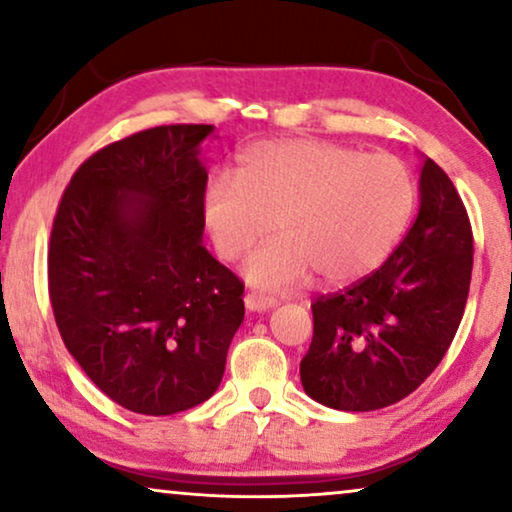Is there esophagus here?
<instances>
[{"label": "esophagus", "mask_w": 512, "mask_h": 512, "mask_svg": "<svg viewBox=\"0 0 512 512\" xmlns=\"http://www.w3.org/2000/svg\"><path fill=\"white\" fill-rule=\"evenodd\" d=\"M244 307H247L249 312H265L270 310V307H275V300L258 296V293H247V296H244Z\"/></svg>", "instance_id": "obj_1"}]
</instances>
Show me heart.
I'll return each mask as SVG.
<instances>
[{
  "label": "heart",
  "instance_id": "1",
  "mask_svg": "<svg viewBox=\"0 0 512 512\" xmlns=\"http://www.w3.org/2000/svg\"><path fill=\"white\" fill-rule=\"evenodd\" d=\"M415 181L389 153H361L326 139H265L244 149L235 181H209L202 223L223 261H240L263 291H286L310 275L324 286L368 277L401 240L415 209Z\"/></svg>",
  "mask_w": 512,
  "mask_h": 512
}]
</instances>
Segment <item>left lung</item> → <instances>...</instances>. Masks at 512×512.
<instances>
[{
  "mask_svg": "<svg viewBox=\"0 0 512 512\" xmlns=\"http://www.w3.org/2000/svg\"><path fill=\"white\" fill-rule=\"evenodd\" d=\"M473 233L450 177L422 158L417 219L380 270L312 305L305 394L333 410L394 405L429 377L464 317Z\"/></svg>",
  "mask_w": 512,
  "mask_h": 512,
  "instance_id": "left-lung-1",
  "label": "left lung"
}]
</instances>
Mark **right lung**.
Instances as JSON below:
<instances>
[{"instance_id": "right-lung-1", "label": "right lung", "mask_w": 512, "mask_h": 512, "mask_svg": "<svg viewBox=\"0 0 512 512\" xmlns=\"http://www.w3.org/2000/svg\"><path fill=\"white\" fill-rule=\"evenodd\" d=\"M214 125H160L97 151L53 221L48 293L69 354L139 415H174L219 389L244 286L202 244Z\"/></svg>"}]
</instances>
